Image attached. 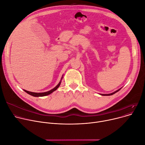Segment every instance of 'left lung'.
Returning <instances> with one entry per match:
<instances>
[{"label": "left lung", "instance_id": "left-lung-1", "mask_svg": "<svg viewBox=\"0 0 145 145\" xmlns=\"http://www.w3.org/2000/svg\"><path fill=\"white\" fill-rule=\"evenodd\" d=\"M121 89V88L120 89H118V90H117L116 91H115V92H113V93H109V94H100L101 95H102V96H110V95H113V94H115V93H116V92H118L119 90H120Z\"/></svg>", "mask_w": 145, "mask_h": 145}]
</instances>
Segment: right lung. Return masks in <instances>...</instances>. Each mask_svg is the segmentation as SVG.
Returning <instances> with one entry per match:
<instances>
[{
	"mask_svg": "<svg viewBox=\"0 0 145 145\" xmlns=\"http://www.w3.org/2000/svg\"><path fill=\"white\" fill-rule=\"evenodd\" d=\"M63 76L62 78H61L60 79V81L59 82V83L57 84V85L56 86H55L54 88L51 89L49 91H48V92H42V93H36V92H29V91H27V90H26L25 89H24V90L25 91V92H26L27 93H28L29 95H31V96H33L34 97H42V96H47V95H49L50 94H51L52 93H53L54 91H55L59 87V86L60 85V83H61V82H62V80L63 79Z\"/></svg>",
	"mask_w": 145,
	"mask_h": 145,
	"instance_id": "right-lung-1",
	"label": "right lung"
}]
</instances>
